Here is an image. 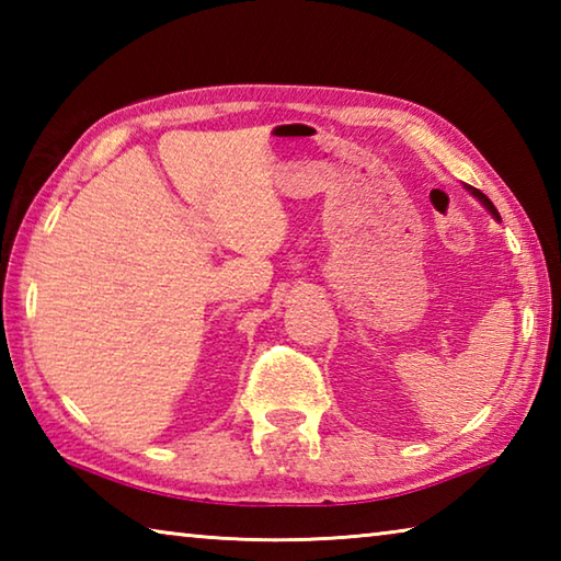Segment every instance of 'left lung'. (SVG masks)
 <instances>
[{"mask_svg":"<svg viewBox=\"0 0 561 561\" xmlns=\"http://www.w3.org/2000/svg\"><path fill=\"white\" fill-rule=\"evenodd\" d=\"M465 190H468V193H470L472 197H478V201H480V205H482V207H485V210H488V213H490L492 217H495V220L500 222V213H497V207L490 203V197H488L485 193H480V190H474L472 185H465Z\"/></svg>","mask_w":561,"mask_h":561,"instance_id":"8db88e82","label":"left lung"}]
</instances>
